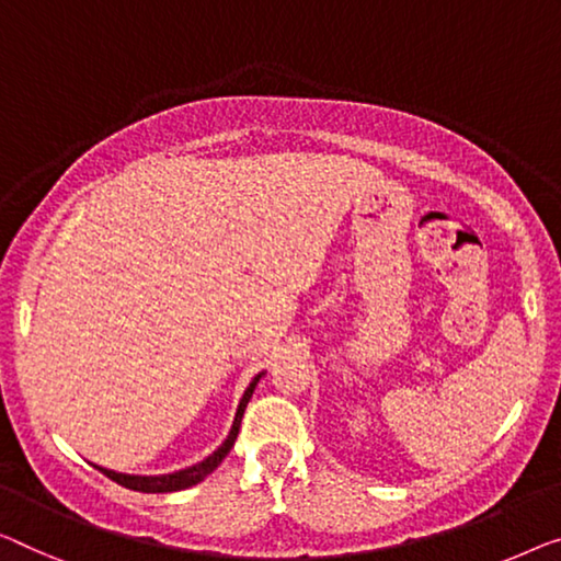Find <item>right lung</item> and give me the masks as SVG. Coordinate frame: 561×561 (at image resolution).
<instances>
[{"label":"right lung","mask_w":561,"mask_h":561,"mask_svg":"<svg viewBox=\"0 0 561 561\" xmlns=\"http://www.w3.org/2000/svg\"><path fill=\"white\" fill-rule=\"evenodd\" d=\"M266 375V370H262L259 375H254V380L249 382V388L244 390V396H241L239 405H237V415H233V423L229 428V436L221 440V446L211 450L206 458H201L198 463H191L186 468H179V471H171V473H156V476H146V473H121V471H113V468H105V466H98L93 463L100 473H105L107 479H113L115 483H121V486L130 489V491H140V494H171V491H183V489H191L196 486L206 479L208 473L216 471V466H219L224 458L229 456V450L233 448V440L239 436V428H241V417H244L247 411V403L252 400V392L256 388V382L262 380Z\"/></svg>","instance_id":"right-lung-1"}]
</instances>
